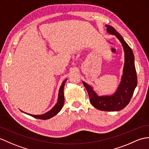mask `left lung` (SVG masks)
<instances>
[{"label":"left lung","mask_w":149,"mask_h":149,"mask_svg":"<svg viewBox=\"0 0 149 149\" xmlns=\"http://www.w3.org/2000/svg\"><path fill=\"white\" fill-rule=\"evenodd\" d=\"M107 32L115 36L119 39L123 47L124 52V65L121 81L116 92L110 95L98 96L92 86L82 81L90 98L91 105L96 109L102 111H119L128 104L132 97L134 89L137 85V76L134 57L132 49L128 46L123 37L113 27L106 25Z\"/></svg>","instance_id":"1"}]
</instances>
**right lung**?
<instances>
[{
  "mask_svg": "<svg viewBox=\"0 0 149 149\" xmlns=\"http://www.w3.org/2000/svg\"><path fill=\"white\" fill-rule=\"evenodd\" d=\"M67 80V79H66L65 81L62 82L61 86H60V89H59L57 103L55 104V105L53 107V108H52L49 110V111H48L43 114H40V115H33V114L27 113L26 112H24L22 111V110H21V111L27 114V115H29L30 116L34 117V118L39 119H42V120L49 119L51 118V117H54V116H56V114H58L59 112H60V110H61V109L63 108V104H64L63 89H64L65 82H66Z\"/></svg>",
  "mask_w": 149,
  "mask_h": 149,
  "instance_id": "1",
  "label": "right lung"
}]
</instances>
